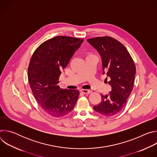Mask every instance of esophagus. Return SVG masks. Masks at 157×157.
Segmentation results:
<instances>
[{"instance_id":"1","label":"esophagus","mask_w":157,"mask_h":157,"mask_svg":"<svg viewBox=\"0 0 157 157\" xmlns=\"http://www.w3.org/2000/svg\"><path fill=\"white\" fill-rule=\"evenodd\" d=\"M91 90H89V89H81V92H82L84 94H89L91 93Z\"/></svg>"}]
</instances>
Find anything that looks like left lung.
Masks as SVG:
<instances>
[{"label":"left lung","mask_w":157,"mask_h":157,"mask_svg":"<svg viewBox=\"0 0 157 157\" xmlns=\"http://www.w3.org/2000/svg\"><path fill=\"white\" fill-rule=\"evenodd\" d=\"M87 41L101 55L102 74L105 73L110 78L108 84L111 91L108 94H102L101 102L93 108L102 116H114L125 105L133 89L136 73L135 64L126 48L114 38L96 37Z\"/></svg>","instance_id":"8db88e82"}]
</instances>
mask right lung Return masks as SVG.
Wrapping results in <instances>:
<instances>
[{
  "instance_id": "right-lung-1",
  "label": "right lung",
  "mask_w": 157,
  "mask_h": 157,
  "mask_svg": "<svg viewBox=\"0 0 157 157\" xmlns=\"http://www.w3.org/2000/svg\"><path fill=\"white\" fill-rule=\"evenodd\" d=\"M83 39L58 36L41 43L33 53L28 79L33 96L50 116L61 117L73 109L79 92L58 85L61 71L68 65Z\"/></svg>"
}]
</instances>
